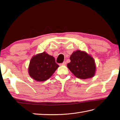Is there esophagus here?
I'll return each mask as SVG.
<instances>
[{
	"label": "esophagus",
	"mask_w": 120,
	"mask_h": 120,
	"mask_svg": "<svg viewBox=\"0 0 120 120\" xmlns=\"http://www.w3.org/2000/svg\"><path fill=\"white\" fill-rule=\"evenodd\" d=\"M66 64H67V62H66L65 61H64V62H63L62 63H61V64H60V65H66Z\"/></svg>",
	"instance_id": "esophagus-1"
}]
</instances>
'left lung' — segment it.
<instances>
[{
    "label": "left lung",
    "mask_w": 120,
    "mask_h": 120,
    "mask_svg": "<svg viewBox=\"0 0 120 120\" xmlns=\"http://www.w3.org/2000/svg\"><path fill=\"white\" fill-rule=\"evenodd\" d=\"M70 59L71 62L68 63V68L76 77L86 79L93 77L95 75V61L85 52L79 50L75 51Z\"/></svg>",
    "instance_id": "left-lung-1"
}]
</instances>
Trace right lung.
I'll return each instance as SVG.
<instances>
[{
	"instance_id": "right-lung-1",
	"label": "right lung",
	"mask_w": 120,
	"mask_h": 120,
	"mask_svg": "<svg viewBox=\"0 0 120 120\" xmlns=\"http://www.w3.org/2000/svg\"><path fill=\"white\" fill-rule=\"evenodd\" d=\"M59 65L55 59L45 52L33 57L30 61L28 73L30 77L38 81L49 79L57 69Z\"/></svg>"
}]
</instances>
